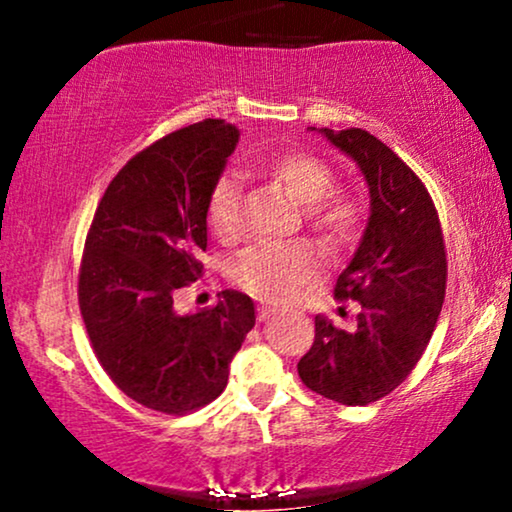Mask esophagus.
<instances>
[{
  "mask_svg": "<svg viewBox=\"0 0 512 512\" xmlns=\"http://www.w3.org/2000/svg\"><path fill=\"white\" fill-rule=\"evenodd\" d=\"M274 313H276V310L269 308V305H260V308H257V320H260V322L269 320V317H272Z\"/></svg>",
  "mask_w": 512,
  "mask_h": 512,
  "instance_id": "obj_1",
  "label": "esophagus"
}]
</instances>
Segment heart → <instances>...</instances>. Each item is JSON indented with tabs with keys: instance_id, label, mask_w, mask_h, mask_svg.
Instances as JSON below:
<instances>
[{
	"instance_id": "b5f03b06",
	"label": "heart",
	"mask_w": 512,
	"mask_h": 512,
	"mask_svg": "<svg viewBox=\"0 0 512 512\" xmlns=\"http://www.w3.org/2000/svg\"><path fill=\"white\" fill-rule=\"evenodd\" d=\"M269 178L303 204L305 228L327 252L344 250L363 221L361 202L346 190H332L337 175L330 163L308 151H284L262 163ZM243 185L238 175L223 173L209 192L207 223L219 240H233L240 231ZM233 281L255 298L289 303L315 276V252L303 240L260 243L243 250L231 264Z\"/></svg>"
}]
</instances>
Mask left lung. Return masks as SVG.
Segmentation results:
<instances>
[{
    "mask_svg": "<svg viewBox=\"0 0 512 512\" xmlns=\"http://www.w3.org/2000/svg\"><path fill=\"white\" fill-rule=\"evenodd\" d=\"M322 132L370 187L368 228L334 286V298L356 301L361 313L354 330L317 315L298 375L317 395L366 407L402 385L424 356L443 308L448 252L426 185L390 146L358 127Z\"/></svg>",
    "mask_w": 512,
    "mask_h": 512,
    "instance_id": "obj_1",
    "label": "left lung"
}]
</instances>
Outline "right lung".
Listing matches in <instances>:
<instances>
[{
  "label": "right lung",
  "mask_w": 512,
  "mask_h": 512,
  "mask_svg": "<svg viewBox=\"0 0 512 512\" xmlns=\"http://www.w3.org/2000/svg\"><path fill=\"white\" fill-rule=\"evenodd\" d=\"M238 129L204 120L146 146L110 180L86 233L79 308L93 354L129 399L161 414L207 407L255 325L250 296L178 315L173 298L202 276L207 204Z\"/></svg>",
  "instance_id": "1"
}]
</instances>
